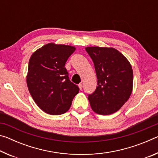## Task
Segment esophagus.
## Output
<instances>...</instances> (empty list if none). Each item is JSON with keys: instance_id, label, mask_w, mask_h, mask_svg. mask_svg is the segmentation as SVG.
<instances>
[{"instance_id": "1", "label": "esophagus", "mask_w": 158, "mask_h": 158, "mask_svg": "<svg viewBox=\"0 0 158 158\" xmlns=\"http://www.w3.org/2000/svg\"><path fill=\"white\" fill-rule=\"evenodd\" d=\"M79 88L80 90H81L82 88H83V84H79Z\"/></svg>"}]
</instances>
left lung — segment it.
Instances as JSON below:
<instances>
[{
	"instance_id": "8db88e82",
	"label": "left lung",
	"mask_w": 158,
	"mask_h": 158,
	"mask_svg": "<svg viewBox=\"0 0 158 158\" xmlns=\"http://www.w3.org/2000/svg\"><path fill=\"white\" fill-rule=\"evenodd\" d=\"M94 63L98 86L89 95L93 111L109 115L119 110L132 91L133 71L130 63L114 48L85 47Z\"/></svg>"
}]
</instances>
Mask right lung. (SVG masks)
Masks as SVG:
<instances>
[{
	"label": "right lung",
	"instance_id": "add662e5",
	"mask_svg": "<svg viewBox=\"0 0 158 158\" xmlns=\"http://www.w3.org/2000/svg\"><path fill=\"white\" fill-rule=\"evenodd\" d=\"M75 49L69 45L49 43L31 55L26 83L35 102L45 113H65L79 93V87L70 81L65 68Z\"/></svg>",
	"mask_w": 158,
	"mask_h": 158
}]
</instances>
